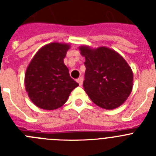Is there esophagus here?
Returning <instances> with one entry per match:
<instances>
[{"instance_id":"34e87169","label":"esophagus","mask_w":156,"mask_h":156,"mask_svg":"<svg viewBox=\"0 0 156 156\" xmlns=\"http://www.w3.org/2000/svg\"><path fill=\"white\" fill-rule=\"evenodd\" d=\"M76 82L79 83L80 86H81V85L83 84V77H79V78L76 80Z\"/></svg>"}]
</instances>
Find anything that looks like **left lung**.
<instances>
[{
    "label": "left lung",
    "mask_w": 156,
    "mask_h": 156,
    "mask_svg": "<svg viewBox=\"0 0 156 156\" xmlns=\"http://www.w3.org/2000/svg\"><path fill=\"white\" fill-rule=\"evenodd\" d=\"M85 57L84 90L94 104L105 109L118 108L133 88V72L125 59L105 47H80Z\"/></svg>",
    "instance_id": "8db88e82"
}]
</instances>
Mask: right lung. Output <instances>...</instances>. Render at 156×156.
<instances>
[{"mask_svg":"<svg viewBox=\"0 0 156 156\" xmlns=\"http://www.w3.org/2000/svg\"><path fill=\"white\" fill-rule=\"evenodd\" d=\"M67 44L51 43L36 53L25 74V87L34 105L46 110L57 109L79 83L72 79L64 64Z\"/></svg>","mask_w":156,"mask_h":156,"instance_id":"obj_1","label":"right lung"}]
</instances>
